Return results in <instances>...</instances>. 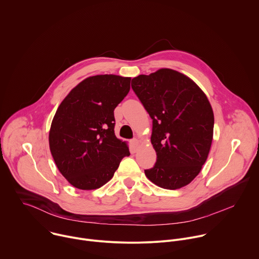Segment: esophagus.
<instances>
[{"mask_svg": "<svg viewBox=\"0 0 259 259\" xmlns=\"http://www.w3.org/2000/svg\"><path fill=\"white\" fill-rule=\"evenodd\" d=\"M139 145H140V141H139L138 139L132 140V147H133V150H134V151H137Z\"/></svg>", "mask_w": 259, "mask_h": 259, "instance_id": "obj_1", "label": "esophagus"}]
</instances>
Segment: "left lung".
Listing matches in <instances>:
<instances>
[{"label":"left lung","instance_id":"obj_1","mask_svg":"<svg viewBox=\"0 0 259 259\" xmlns=\"http://www.w3.org/2000/svg\"><path fill=\"white\" fill-rule=\"evenodd\" d=\"M132 88L153 119L151 143L157 160L146 176L165 189L189 184L211 146L214 119L207 97L191 79L171 69L140 75Z\"/></svg>","mask_w":259,"mask_h":259}]
</instances>
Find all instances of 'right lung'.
<instances>
[{
	"label": "right lung",
	"mask_w": 259,
	"mask_h": 259,
	"mask_svg": "<svg viewBox=\"0 0 259 259\" xmlns=\"http://www.w3.org/2000/svg\"><path fill=\"white\" fill-rule=\"evenodd\" d=\"M130 89L128 77L97 75L79 83L60 104L50 131V149L74 187H101L130 156L126 143L115 137L113 112Z\"/></svg>",
	"instance_id": "right-lung-1"
}]
</instances>
